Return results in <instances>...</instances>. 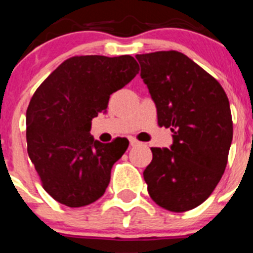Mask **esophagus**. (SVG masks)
<instances>
[{
	"mask_svg": "<svg viewBox=\"0 0 253 253\" xmlns=\"http://www.w3.org/2000/svg\"><path fill=\"white\" fill-rule=\"evenodd\" d=\"M129 142H130V146H137V144H139V140H137L135 138H130Z\"/></svg>",
	"mask_w": 253,
	"mask_h": 253,
	"instance_id": "obj_1",
	"label": "esophagus"
}]
</instances>
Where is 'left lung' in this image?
<instances>
[{"instance_id": "left-lung-1", "label": "left lung", "mask_w": 253, "mask_h": 253, "mask_svg": "<svg viewBox=\"0 0 253 253\" xmlns=\"http://www.w3.org/2000/svg\"><path fill=\"white\" fill-rule=\"evenodd\" d=\"M135 58L158 125L173 133L171 148H151L143 172L149 196L169 211H187L209 198L224 173L233 138L229 101L215 78L180 51Z\"/></svg>"}]
</instances>
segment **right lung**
Returning a JSON list of instances; mask_svg holds the SVG:
<instances>
[{
	"mask_svg": "<svg viewBox=\"0 0 253 253\" xmlns=\"http://www.w3.org/2000/svg\"><path fill=\"white\" fill-rule=\"evenodd\" d=\"M130 55H80L64 60L38 87L26 110L28 153L44 190L60 204L80 208L104 195L126 138L95 140L91 120L110 95L137 76Z\"/></svg>",
	"mask_w": 253,
	"mask_h": 253,
	"instance_id": "add662e5",
	"label": "right lung"
}]
</instances>
